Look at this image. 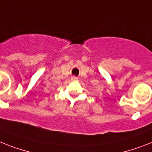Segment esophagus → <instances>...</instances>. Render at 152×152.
<instances>
[{
  "label": "esophagus",
  "instance_id": "34e87169",
  "mask_svg": "<svg viewBox=\"0 0 152 152\" xmlns=\"http://www.w3.org/2000/svg\"><path fill=\"white\" fill-rule=\"evenodd\" d=\"M77 80H78V78L76 77V76H72V78H71V80H72V81H76Z\"/></svg>",
  "mask_w": 152,
  "mask_h": 152
}]
</instances>
